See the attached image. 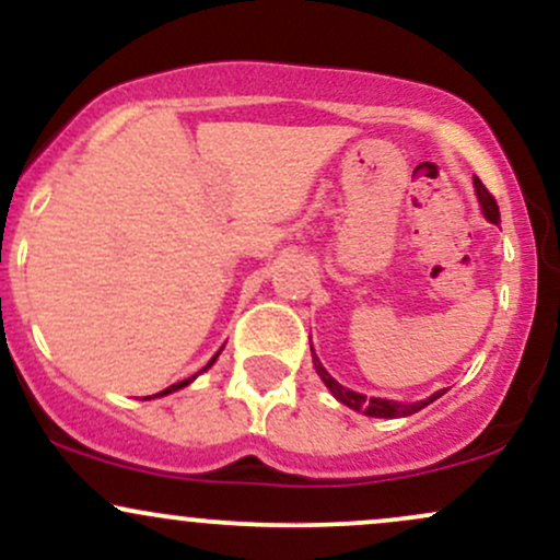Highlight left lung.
I'll return each instance as SVG.
<instances>
[{"label": "left lung", "instance_id": "left-lung-1", "mask_svg": "<svg viewBox=\"0 0 560 560\" xmlns=\"http://www.w3.org/2000/svg\"><path fill=\"white\" fill-rule=\"evenodd\" d=\"M474 186H477V195H479V202H481V210H485V215L490 218L492 223H500V210H498V202H494V197L487 191V186L479 182V178H474ZM313 365H316V374L324 378L326 387L331 389V395L337 397L339 402H345L347 408L358 410V413L363 416H374V419H400V416H410L416 413V410L427 408L429 402H434L436 397L442 395V392H434L429 400H421V402H395V400H382V397H365L361 392H352L342 387V384L337 382V378L329 376V371L320 365V361L316 355H313Z\"/></svg>", "mask_w": 560, "mask_h": 560}]
</instances>
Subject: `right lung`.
Returning a JSON list of instances; mask_svg holds the SVG:
<instances>
[{"mask_svg": "<svg viewBox=\"0 0 560 560\" xmlns=\"http://www.w3.org/2000/svg\"><path fill=\"white\" fill-rule=\"evenodd\" d=\"M215 358H218V352H215V355H213V358H210V363H208V365H205V369H202V371H208V369H210V365H213V363H215ZM195 376H197V374H195ZM195 376L184 378V382H178V384H171V387H168V389L158 392V395H168V392H176V389H182V387H186V384H189V382H191V378H195ZM158 395H155V397H158ZM144 400H147V397H144Z\"/></svg>", "mask_w": 560, "mask_h": 560, "instance_id": "add662e5", "label": "right lung"}]
</instances>
